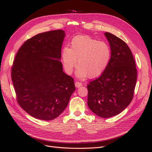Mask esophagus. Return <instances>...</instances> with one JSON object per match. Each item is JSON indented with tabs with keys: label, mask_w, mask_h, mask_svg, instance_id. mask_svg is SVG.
Wrapping results in <instances>:
<instances>
[{
	"label": "esophagus",
	"mask_w": 152,
	"mask_h": 152,
	"mask_svg": "<svg viewBox=\"0 0 152 152\" xmlns=\"http://www.w3.org/2000/svg\"><path fill=\"white\" fill-rule=\"evenodd\" d=\"M82 86H83V84H82L81 83H79V82H78V81H76V82L75 83V86H76V87H81Z\"/></svg>",
	"instance_id": "esophagus-1"
}]
</instances>
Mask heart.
I'll return each mask as SVG.
<instances>
[{
  "label": "heart",
  "mask_w": 152,
  "mask_h": 152,
  "mask_svg": "<svg viewBox=\"0 0 152 152\" xmlns=\"http://www.w3.org/2000/svg\"><path fill=\"white\" fill-rule=\"evenodd\" d=\"M111 56L110 47L105 42L89 36H77L72 39L71 48L63 47L61 59L63 66L71 74L76 66V76L80 79L97 77L107 69Z\"/></svg>",
  "instance_id": "b5f03b06"
}]
</instances>
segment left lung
Listing matches in <instances>:
<instances>
[{
	"label": "left lung",
	"instance_id": "obj_1",
	"mask_svg": "<svg viewBox=\"0 0 152 152\" xmlns=\"http://www.w3.org/2000/svg\"><path fill=\"white\" fill-rule=\"evenodd\" d=\"M105 36L110 43V61L102 75L87 86L89 108L103 118L118 115L130 104L137 81L135 63L128 45L110 33Z\"/></svg>",
	"mask_w": 152,
	"mask_h": 152
}]
</instances>
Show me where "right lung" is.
I'll use <instances>...</instances> for the list:
<instances>
[{"instance_id": "1", "label": "right lung", "mask_w": 152, "mask_h": 152, "mask_svg": "<svg viewBox=\"0 0 152 152\" xmlns=\"http://www.w3.org/2000/svg\"><path fill=\"white\" fill-rule=\"evenodd\" d=\"M65 31L38 34L24 43L16 54L12 80L19 105L33 117L49 121L66 108L76 87L63 71L61 49Z\"/></svg>"}]
</instances>
